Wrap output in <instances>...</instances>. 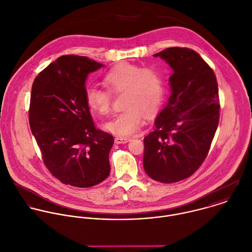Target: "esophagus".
Listing matches in <instances>:
<instances>
[{"label": "esophagus", "mask_w": 252, "mask_h": 252, "mask_svg": "<svg viewBox=\"0 0 252 252\" xmlns=\"http://www.w3.org/2000/svg\"><path fill=\"white\" fill-rule=\"evenodd\" d=\"M130 140H131L130 137H122V136H117V137H115V139H114V141H115L116 144H126V143H128Z\"/></svg>", "instance_id": "34e87169"}]
</instances>
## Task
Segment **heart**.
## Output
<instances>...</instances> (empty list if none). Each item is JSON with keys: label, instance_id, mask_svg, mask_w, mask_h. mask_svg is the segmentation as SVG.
Returning a JSON list of instances; mask_svg holds the SVG:
<instances>
[{"label": "heart", "instance_id": "heart-1", "mask_svg": "<svg viewBox=\"0 0 252 252\" xmlns=\"http://www.w3.org/2000/svg\"><path fill=\"white\" fill-rule=\"evenodd\" d=\"M103 82L108 90L89 86L85 99L92 112L102 116L111 110V93H126V109L103 124V128L112 134L128 136L135 133L140 128L144 115L155 116L163 103L165 82L163 76L154 68L122 62L106 72Z\"/></svg>", "mask_w": 252, "mask_h": 252}]
</instances>
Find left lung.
<instances>
[{
  "mask_svg": "<svg viewBox=\"0 0 252 252\" xmlns=\"http://www.w3.org/2000/svg\"><path fill=\"white\" fill-rule=\"evenodd\" d=\"M172 69L171 94L144 138L143 165L154 180L174 183L191 176L205 160L220 119L213 69L194 50L170 47L157 54Z\"/></svg>",
  "mask_w": 252,
  "mask_h": 252,
  "instance_id": "obj_1",
  "label": "left lung"
}]
</instances>
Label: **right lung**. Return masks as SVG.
<instances>
[{
    "mask_svg": "<svg viewBox=\"0 0 252 252\" xmlns=\"http://www.w3.org/2000/svg\"><path fill=\"white\" fill-rule=\"evenodd\" d=\"M102 64L64 55L35 78L31 95V130L50 173L66 185L92 187L110 172L114 138L96 129L86 103V79Z\"/></svg>",
    "mask_w": 252,
    "mask_h": 252,
    "instance_id": "1",
    "label": "right lung"
}]
</instances>
